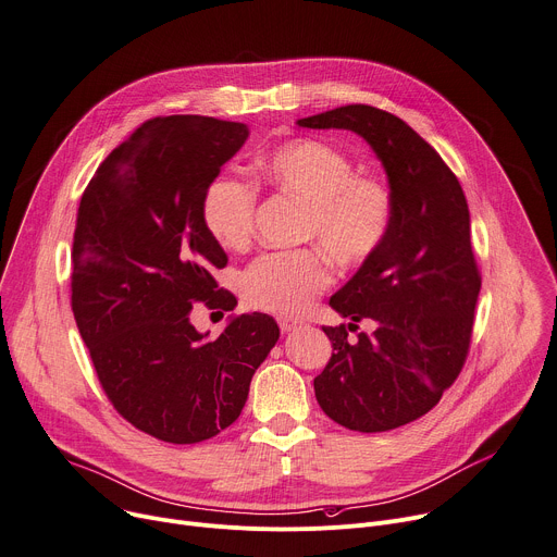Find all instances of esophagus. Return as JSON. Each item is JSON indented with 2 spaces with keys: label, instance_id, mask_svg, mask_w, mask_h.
I'll use <instances>...</instances> for the list:
<instances>
[{
  "label": "esophagus",
  "instance_id": "esophagus-1",
  "mask_svg": "<svg viewBox=\"0 0 557 557\" xmlns=\"http://www.w3.org/2000/svg\"><path fill=\"white\" fill-rule=\"evenodd\" d=\"M278 325H281V330L285 332V334H289V332H294V330H300V321H294V319H281L278 321Z\"/></svg>",
  "mask_w": 557,
  "mask_h": 557
}]
</instances>
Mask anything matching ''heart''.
<instances>
[{
  "label": "heart",
  "mask_w": 557,
  "mask_h": 557,
  "mask_svg": "<svg viewBox=\"0 0 557 557\" xmlns=\"http://www.w3.org/2000/svg\"><path fill=\"white\" fill-rule=\"evenodd\" d=\"M255 170L268 188L302 206V240H314L338 265L372 259L394 221V195L376 174H356L354 161L319 139H292L261 152ZM257 190L236 176H216L203 195L208 234L227 252H243L255 234ZM330 283L319 250L259 257L240 276L243 302L276 317L302 314Z\"/></svg>",
  "instance_id": "b5f03b06"
}]
</instances>
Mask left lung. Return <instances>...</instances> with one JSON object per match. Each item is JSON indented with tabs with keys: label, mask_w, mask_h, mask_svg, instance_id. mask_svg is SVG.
<instances>
[{
	"label": "left lung",
	"mask_w": 557,
	"mask_h": 557,
	"mask_svg": "<svg viewBox=\"0 0 557 557\" xmlns=\"http://www.w3.org/2000/svg\"><path fill=\"white\" fill-rule=\"evenodd\" d=\"M296 123L362 137L394 195L381 250L330 298L351 323L323 327L334 354L314 379L334 422L362 434L389 431L436 407L462 369L480 294L467 199L441 154L392 112L354 103ZM362 318L375 334L347 342Z\"/></svg>",
	"instance_id": "obj_1"
}]
</instances>
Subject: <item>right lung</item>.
Returning a JSON list of instances; mask_svg holds the SVG:
<instances>
[{"label":"right lung","mask_w":557,"mask_h":557,"mask_svg":"<svg viewBox=\"0 0 557 557\" xmlns=\"http://www.w3.org/2000/svg\"><path fill=\"white\" fill-rule=\"evenodd\" d=\"M247 137L236 121L150 119L108 154L79 203V334L114 409L163 443L193 445L230 426L281 334L259 312L232 314L219 338L190 321L197 300L236 307L212 276L227 257L203 225L201 201Z\"/></svg>","instance_id":"1"}]
</instances>
